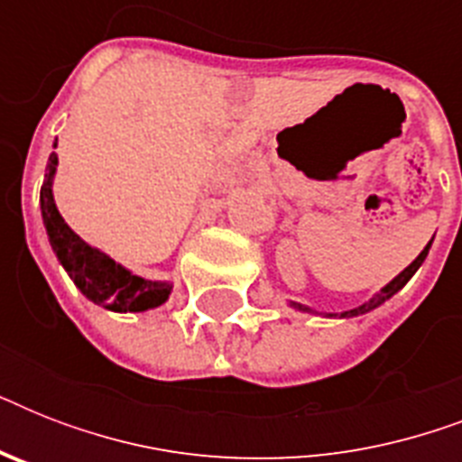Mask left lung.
<instances>
[{"mask_svg": "<svg viewBox=\"0 0 462 462\" xmlns=\"http://www.w3.org/2000/svg\"><path fill=\"white\" fill-rule=\"evenodd\" d=\"M431 242H434V239H431ZM431 242H430V245H427V246H424L422 252H420V256H417V259L412 261V263H410L408 268H405V271H401V273L395 275L393 281L388 282L386 288H381V292H376V295H374L372 300H369V302L359 304V307L350 309V311H340V314H323V316H340V319H347V316H359V314H366V311H372V309L381 307V304L386 302V300H391V297H393L395 292H398V290H402V288H405V285H408V281H410V278H412V275L417 273V268L422 266V263H424V259H427V254H430V246H431ZM290 307H295L297 311H307V314H319V311H314V309H311V307H307V304H300V302H290Z\"/></svg>", "mask_w": 462, "mask_h": 462, "instance_id": "left-lung-1", "label": "left lung"}]
</instances>
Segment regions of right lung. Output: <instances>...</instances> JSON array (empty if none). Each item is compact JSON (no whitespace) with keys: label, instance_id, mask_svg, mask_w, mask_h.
Segmentation results:
<instances>
[{"label":"right lung","instance_id":"obj_1","mask_svg":"<svg viewBox=\"0 0 462 462\" xmlns=\"http://www.w3.org/2000/svg\"><path fill=\"white\" fill-rule=\"evenodd\" d=\"M57 148V141H54ZM57 153L50 155L45 170V181L40 187V210L45 223L47 239L57 259L74 281V285L88 297L90 302L100 304L105 309L126 314V311H146L167 302L172 292L170 281H146L141 275H134L122 263L110 259L96 246L83 242L76 235L64 217L57 210L52 194V180L57 172Z\"/></svg>","mask_w":462,"mask_h":462}]
</instances>
